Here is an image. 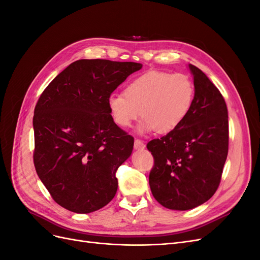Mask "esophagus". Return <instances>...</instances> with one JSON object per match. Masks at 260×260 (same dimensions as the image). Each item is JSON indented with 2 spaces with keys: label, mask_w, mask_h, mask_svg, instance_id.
Segmentation results:
<instances>
[{
  "label": "esophagus",
  "mask_w": 260,
  "mask_h": 260,
  "mask_svg": "<svg viewBox=\"0 0 260 260\" xmlns=\"http://www.w3.org/2000/svg\"><path fill=\"white\" fill-rule=\"evenodd\" d=\"M144 147H145V144L143 143V141H141L140 139L135 140V148L141 149V148H144Z\"/></svg>",
  "instance_id": "esophagus-1"
}]
</instances>
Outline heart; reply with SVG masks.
<instances>
[{"label":"heart","mask_w":260,"mask_h":260,"mask_svg":"<svg viewBox=\"0 0 260 260\" xmlns=\"http://www.w3.org/2000/svg\"><path fill=\"white\" fill-rule=\"evenodd\" d=\"M194 84L186 75L148 72L130 82L123 94L108 99L114 121L125 128L141 116V130L168 133L182 123L194 100Z\"/></svg>","instance_id":"b5f03b06"}]
</instances>
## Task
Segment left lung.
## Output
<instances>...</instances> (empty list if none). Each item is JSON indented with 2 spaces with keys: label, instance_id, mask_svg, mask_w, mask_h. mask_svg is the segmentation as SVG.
I'll return each mask as SVG.
<instances>
[{
  "label": "left lung",
  "instance_id": "1",
  "mask_svg": "<svg viewBox=\"0 0 260 260\" xmlns=\"http://www.w3.org/2000/svg\"><path fill=\"white\" fill-rule=\"evenodd\" d=\"M194 76L193 104L179 127L146 147L154 158L148 182L160 205L187 210L217 191L229 151L228 108L222 94L201 69Z\"/></svg>",
  "mask_w": 260,
  "mask_h": 260
}]
</instances>
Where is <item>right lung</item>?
Instances as JSON below:
<instances>
[{
  "mask_svg": "<svg viewBox=\"0 0 260 260\" xmlns=\"http://www.w3.org/2000/svg\"><path fill=\"white\" fill-rule=\"evenodd\" d=\"M142 65L79 59L54 78L35 108L36 171L58 205L78 214L104 207L135 139L114 122L108 99Z\"/></svg>",
  "mask_w": 260,
  "mask_h": 260,
  "instance_id": "add662e5",
  "label": "right lung"
}]
</instances>
